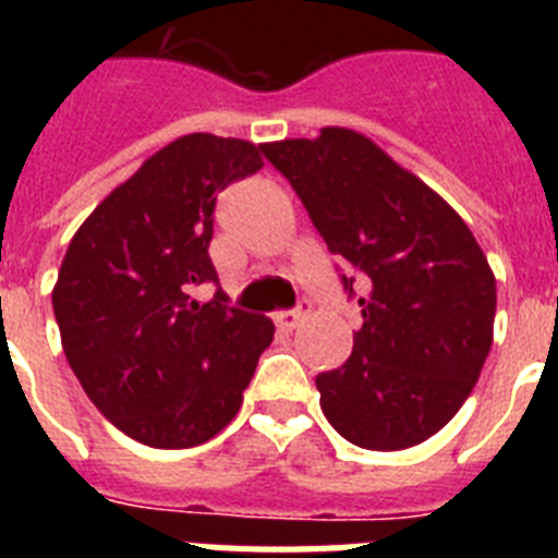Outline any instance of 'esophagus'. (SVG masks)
Instances as JSON below:
<instances>
[{"label":"esophagus","instance_id":"esophagus-1","mask_svg":"<svg viewBox=\"0 0 558 558\" xmlns=\"http://www.w3.org/2000/svg\"><path fill=\"white\" fill-rule=\"evenodd\" d=\"M307 315H310L307 304H299V307L288 310V313H276V327L284 329V332H293L295 327H302Z\"/></svg>","mask_w":558,"mask_h":558}]
</instances>
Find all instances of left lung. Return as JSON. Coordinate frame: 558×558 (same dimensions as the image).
<instances>
[{
	"instance_id": "left-lung-1",
	"label": "left lung",
	"mask_w": 558,
	"mask_h": 558,
	"mask_svg": "<svg viewBox=\"0 0 558 558\" xmlns=\"http://www.w3.org/2000/svg\"><path fill=\"white\" fill-rule=\"evenodd\" d=\"M263 153L366 284L352 357L315 377L324 416L366 450L422 445L466 402L492 349L497 284L486 254L436 190L352 128ZM352 282L343 276L349 293Z\"/></svg>"
}]
</instances>
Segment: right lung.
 <instances>
[{"mask_svg": "<svg viewBox=\"0 0 558 558\" xmlns=\"http://www.w3.org/2000/svg\"><path fill=\"white\" fill-rule=\"evenodd\" d=\"M263 167V145L186 133L156 150L83 220L52 288L63 354L97 411L125 436L184 450L243 405L274 322L198 304L218 190Z\"/></svg>", "mask_w": 558, "mask_h": 558, "instance_id": "add662e5", "label": "right lung"}]
</instances>
